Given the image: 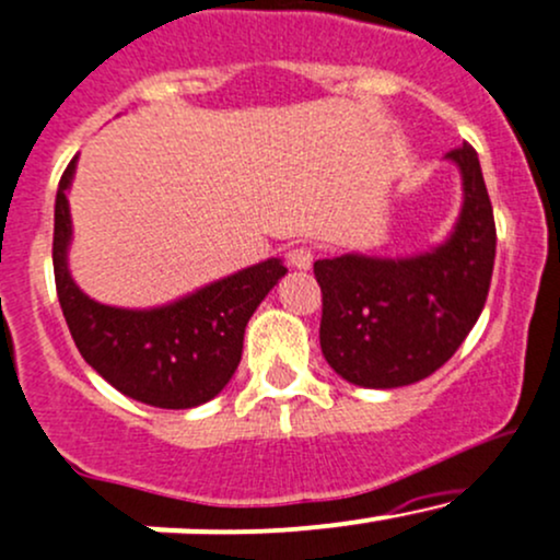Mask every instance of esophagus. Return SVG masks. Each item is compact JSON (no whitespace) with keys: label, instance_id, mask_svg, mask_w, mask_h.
I'll use <instances>...</instances> for the list:
<instances>
[{"label":"esophagus","instance_id":"esophagus-1","mask_svg":"<svg viewBox=\"0 0 560 560\" xmlns=\"http://www.w3.org/2000/svg\"><path fill=\"white\" fill-rule=\"evenodd\" d=\"M287 257H290V266L298 270H308L313 266V252L308 247H294Z\"/></svg>","mask_w":560,"mask_h":560}]
</instances>
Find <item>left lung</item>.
<instances>
[{
  "mask_svg": "<svg viewBox=\"0 0 560 560\" xmlns=\"http://www.w3.org/2000/svg\"><path fill=\"white\" fill-rule=\"evenodd\" d=\"M463 183L452 231L415 255L346 252L313 262L324 294L322 353L348 383L404 388L444 366L481 316L494 268V212L478 153H446Z\"/></svg>",
  "mask_w": 560,
  "mask_h": 560,
  "instance_id": "8db88e82",
  "label": "left lung"
}]
</instances>
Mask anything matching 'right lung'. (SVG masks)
<instances>
[{"instance_id":"right-lung-1","label":"right lung","mask_w":560,"mask_h":560,"mask_svg":"<svg viewBox=\"0 0 560 560\" xmlns=\"http://www.w3.org/2000/svg\"><path fill=\"white\" fill-rule=\"evenodd\" d=\"M79 156L55 194L52 268L60 308L88 364L116 390L159 409H194L231 383L242 361L244 329L287 273L281 257L255 262L172 303L119 308L97 303L73 281L69 190Z\"/></svg>"}]
</instances>
